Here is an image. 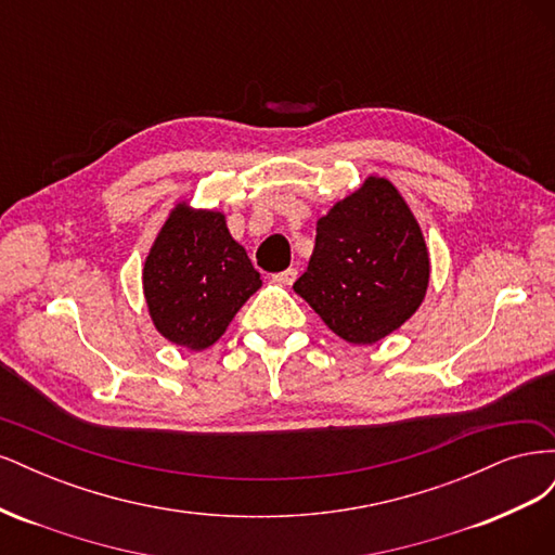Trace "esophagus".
<instances>
[{
  "label": "esophagus",
  "mask_w": 555,
  "mask_h": 555,
  "mask_svg": "<svg viewBox=\"0 0 555 555\" xmlns=\"http://www.w3.org/2000/svg\"><path fill=\"white\" fill-rule=\"evenodd\" d=\"M296 275H298L296 268H287V271L275 273V275H273V282H278V284H284V287H289V284H294Z\"/></svg>",
  "instance_id": "1"
}]
</instances>
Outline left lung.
Listing matches in <instances>:
<instances>
[{
    "label": "left lung",
    "mask_w": 555,
    "mask_h": 555,
    "mask_svg": "<svg viewBox=\"0 0 555 555\" xmlns=\"http://www.w3.org/2000/svg\"><path fill=\"white\" fill-rule=\"evenodd\" d=\"M428 275L414 215L389 180L373 176L317 222L314 251L294 292L343 340L373 345L422 306Z\"/></svg>",
    "instance_id": "obj_1"
}]
</instances>
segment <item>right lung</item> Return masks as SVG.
<instances>
[{
    "mask_svg": "<svg viewBox=\"0 0 555 555\" xmlns=\"http://www.w3.org/2000/svg\"><path fill=\"white\" fill-rule=\"evenodd\" d=\"M259 287L261 275L231 238L224 215L184 204L159 231L143 268V292L157 331L194 351L220 340Z\"/></svg>",
    "mask_w": 555,
    "mask_h": 555,
    "instance_id": "1",
    "label": "right lung"
}]
</instances>
